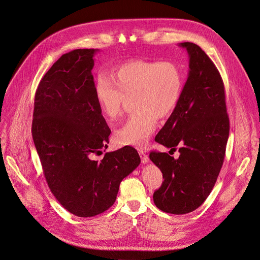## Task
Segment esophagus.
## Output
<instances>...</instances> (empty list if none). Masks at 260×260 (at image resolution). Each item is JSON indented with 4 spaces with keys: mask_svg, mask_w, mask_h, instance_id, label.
Wrapping results in <instances>:
<instances>
[{
    "mask_svg": "<svg viewBox=\"0 0 260 260\" xmlns=\"http://www.w3.org/2000/svg\"><path fill=\"white\" fill-rule=\"evenodd\" d=\"M139 153H140V156H141V160H142V163L145 164L149 161V156L143 151V150H139Z\"/></svg>",
    "mask_w": 260,
    "mask_h": 260,
    "instance_id": "1",
    "label": "esophagus"
}]
</instances>
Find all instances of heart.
<instances>
[{
  "label": "heart",
  "instance_id": "obj_1",
  "mask_svg": "<svg viewBox=\"0 0 260 260\" xmlns=\"http://www.w3.org/2000/svg\"><path fill=\"white\" fill-rule=\"evenodd\" d=\"M182 91V75L172 61L137 59L118 67L111 80L100 76L95 95L102 113L111 121L122 114L126 99H133L136 111L117 129L121 145L143 148L157 127V118L168 117L175 109Z\"/></svg>",
  "mask_w": 260,
  "mask_h": 260
}]
</instances>
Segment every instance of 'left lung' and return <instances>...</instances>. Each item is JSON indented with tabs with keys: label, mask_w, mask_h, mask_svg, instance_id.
I'll list each match as a JSON object with an SVG mask.
<instances>
[{
	"label": "left lung",
	"mask_w": 260,
	"mask_h": 260,
	"mask_svg": "<svg viewBox=\"0 0 260 260\" xmlns=\"http://www.w3.org/2000/svg\"><path fill=\"white\" fill-rule=\"evenodd\" d=\"M189 55V73L179 101L155 138L171 151H152L150 159L164 181L154 192L156 207L183 215L201 207L215 186L224 163L230 132L225 87L215 63L196 43L182 42Z\"/></svg>",
	"instance_id": "8db88e82"
}]
</instances>
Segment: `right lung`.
<instances>
[{"mask_svg":"<svg viewBox=\"0 0 260 260\" xmlns=\"http://www.w3.org/2000/svg\"><path fill=\"white\" fill-rule=\"evenodd\" d=\"M98 49L62 54L38 84L32 138L48 187L71 214L94 217L115 202L121 180L141 163L125 146L106 153L111 133L95 95L93 56Z\"/></svg>","mask_w":260,"mask_h":260,"instance_id":"obj_1","label":"right lung"}]
</instances>
